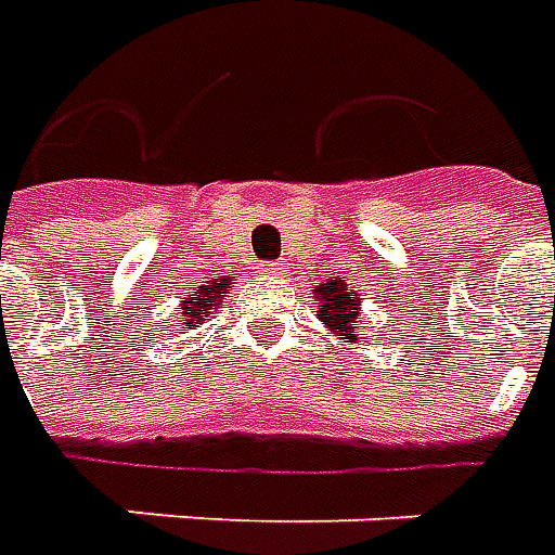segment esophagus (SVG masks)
Here are the masks:
<instances>
[{"label":"esophagus","mask_w":555,"mask_h":555,"mask_svg":"<svg viewBox=\"0 0 555 555\" xmlns=\"http://www.w3.org/2000/svg\"><path fill=\"white\" fill-rule=\"evenodd\" d=\"M286 266H289V262H281V259H278V262H266V274H271V278H284L286 271Z\"/></svg>","instance_id":"1"}]
</instances>
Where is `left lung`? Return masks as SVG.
<instances>
[{"instance_id": "1", "label": "left lung", "mask_w": 555, "mask_h": 555, "mask_svg": "<svg viewBox=\"0 0 555 555\" xmlns=\"http://www.w3.org/2000/svg\"><path fill=\"white\" fill-rule=\"evenodd\" d=\"M313 293H317L313 298L320 301L317 317H320L322 325L328 328V334L340 337L344 344H356V340H359V328H364L359 313V293H352L340 278H337V281H328V284H320Z\"/></svg>"}]
</instances>
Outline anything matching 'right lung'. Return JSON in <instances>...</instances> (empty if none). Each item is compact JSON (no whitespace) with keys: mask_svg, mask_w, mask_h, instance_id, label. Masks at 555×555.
<instances>
[{"mask_svg":"<svg viewBox=\"0 0 555 555\" xmlns=\"http://www.w3.org/2000/svg\"><path fill=\"white\" fill-rule=\"evenodd\" d=\"M230 289V281L227 278H215V281H208L206 286H196V296H191L188 301L182 305V317H179V332H184L188 325H199L203 322V317L206 313H211V310L221 305L223 293Z\"/></svg>","mask_w":555,"mask_h":555,"instance_id":"add662e5","label":"right lung"}]
</instances>
